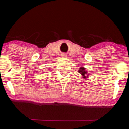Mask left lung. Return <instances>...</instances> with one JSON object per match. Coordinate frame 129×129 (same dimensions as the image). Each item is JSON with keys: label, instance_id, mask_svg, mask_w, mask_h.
Returning <instances> with one entry per match:
<instances>
[{"label": "left lung", "instance_id": "left-lung-1", "mask_svg": "<svg viewBox=\"0 0 129 129\" xmlns=\"http://www.w3.org/2000/svg\"><path fill=\"white\" fill-rule=\"evenodd\" d=\"M85 68H82V67L80 68V70L78 71V72H79L80 74H81L83 76L85 77V75H86L87 73L85 71Z\"/></svg>", "mask_w": 129, "mask_h": 129}]
</instances>
